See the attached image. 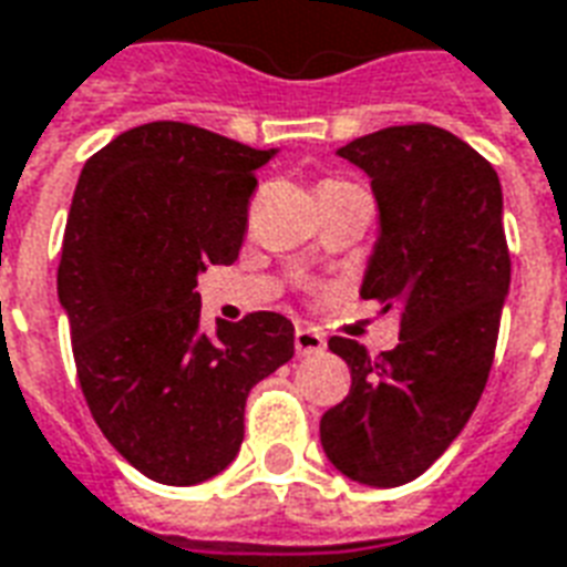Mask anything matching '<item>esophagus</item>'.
I'll use <instances>...</instances> for the list:
<instances>
[{"label": "esophagus", "instance_id": "obj_1", "mask_svg": "<svg viewBox=\"0 0 567 567\" xmlns=\"http://www.w3.org/2000/svg\"><path fill=\"white\" fill-rule=\"evenodd\" d=\"M295 348L297 354H318V351H324V337L316 333V330H309V327H297Z\"/></svg>", "mask_w": 567, "mask_h": 567}]
</instances>
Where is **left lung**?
I'll return each mask as SVG.
<instances>
[{
	"label": "left lung",
	"instance_id": "obj_1",
	"mask_svg": "<svg viewBox=\"0 0 567 567\" xmlns=\"http://www.w3.org/2000/svg\"><path fill=\"white\" fill-rule=\"evenodd\" d=\"M339 155L372 177L381 237L360 297L400 316V346L369 358L330 339L351 390L321 417V444L351 481L402 486L447 451L489 379L511 285L502 186L484 155L430 123L390 125Z\"/></svg>",
	"mask_w": 567,
	"mask_h": 567
}]
</instances>
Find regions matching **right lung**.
<instances>
[{"label": "right lung", "mask_w": 567, "mask_h": 567, "mask_svg": "<svg viewBox=\"0 0 567 567\" xmlns=\"http://www.w3.org/2000/svg\"><path fill=\"white\" fill-rule=\"evenodd\" d=\"M272 150L198 125L128 128L83 165L56 270L78 381L104 439L158 484L219 475L249 390L295 358V324L249 312L200 330L198 272L230 264Z\"/></svg>", "instance_id": "add662e5"}]
</instances>
